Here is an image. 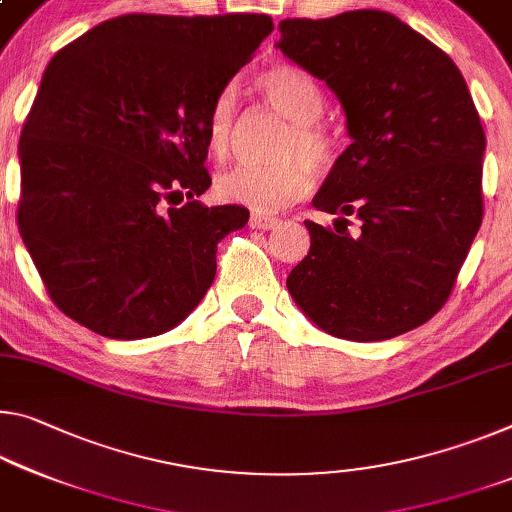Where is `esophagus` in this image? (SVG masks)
<instances>
[{
	"mask_svg": "<svg viewBox=\"0 0 512 512\" xmlns=\"http://www.w3.org/2000/svg\"><path fill=\"white\" fill-rule=\"evenodd\" d=\"M280 221L273 216H266V214H253L250 216V227H255V230H271V227L278 225Z\"/></svg>",
	"mask_w": 512,
	"mask_h": 512,
	"instance_id": "1",
	"label": "esophagus"
}]
</instances>
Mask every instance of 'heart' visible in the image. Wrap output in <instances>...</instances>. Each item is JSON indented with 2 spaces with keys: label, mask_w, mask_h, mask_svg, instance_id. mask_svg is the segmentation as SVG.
Returning <instances> with one entry per match:
<instances>
[{
  "label": "heart",
  "mask_w": 512,
  "mask_h": 512,
  "mask_svg": "<svg viewBox=\"0 0 512 512\" xmlns=\"http://www.w3.org/2000/svg\"><path fill=\"white\" fill-rule=\"evenodd\" d=\"M257 88L280 116L291 120L280 150L287 159L271 166H237L227 170L218 180V193L225 200L241 202L259 212H273L310 191L312 168L316 173H326L335 166L339 136L321 120L326 100L319 81L305 70L291 63H273L257 75ZM234 125L237 91L225 86L218 91L207 113V139L218 159H223L232 148Z\"/></svg>",
  "instance_id": "1"
}]
</instances>
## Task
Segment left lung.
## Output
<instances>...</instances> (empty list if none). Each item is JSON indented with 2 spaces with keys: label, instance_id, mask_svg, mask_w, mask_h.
<instances>
[{
  "label": "left lung",
  "instance_id": "obj_1",
  "mask_svg": "<svg viewBox=\"0 0 512 512\" xmlns=\"http://www.w3.org/2000/svg\"><path fill=\"white\" fill-rule=\"evenodd\" d=\"M282 54L323 79L353 143L305 221L310 253L287 278L321 330L351 342L403 335L442 310L483 221L485 134L449 56L385 11L278 24ZM346 215L361 227L351 235ZM343 230H338V225Z\"/></svg>",
  "mask_w": 512,
  "mask_h": 512
}]
</instances>
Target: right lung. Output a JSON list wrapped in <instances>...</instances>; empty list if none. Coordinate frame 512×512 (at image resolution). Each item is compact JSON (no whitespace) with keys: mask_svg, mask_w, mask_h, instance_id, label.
<instances>
[{"mask_svg":"<svg viewBox=\"0 0 512 512\" xmlns=\"http://www.w3.org/2000/svg\"><path fill=\"white\" fill-rule=\"evenodd\" d=\"M271 31L264 13H129L50 61L20 136L18 227L79 326L161 335L212 287L218 241L250 214L196 200L207 113Z\"/></svg>","mask_w":512,"mask_h":512,"instance_id":"right-lung-1","label":"right lung"}]
</instances>
